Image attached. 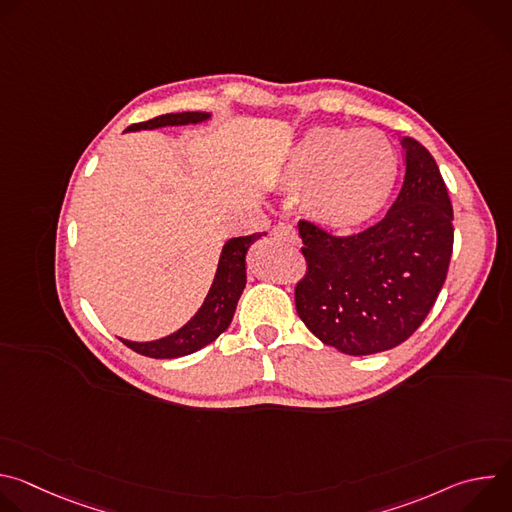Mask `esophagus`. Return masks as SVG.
Instances as JSON below:
<instances>
[{
    "instance_id": "1",
    "label": "esophagus",
    "mask_w": 512,
    "mask_h": 512,
    "mask_svg": "<svg viewBox=\"0 0 512 512\" xmlns=\"http://www.w3.org/2000/svg\"><path fill=\"white\" fill-rule=\"evenodd\" d=\"M273 235H275L277 239H283V241H289V243H300V235H298L296 227L285 225V223H279V225L273 229Z\"/></svg>"
}]
</instances>
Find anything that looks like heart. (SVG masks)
<instances>
[{"instance_id":"1","label":"heart","mask_w":512,"mask_h":512,"mask_svg":"<svg viewBox=\"0 0 512 512\" xmlns=\"http://www.w3.org/2000/svg\"><path fill=\"white\" fill-rule=\"evenodd\" d=\"M397 152L377 129L312 127L291 148L279 184L300 194L312 221L356 231L383 212L397 180Z\"/></svg>"}]
</instances>
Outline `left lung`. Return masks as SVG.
<instances>
[{"instance_id":"left-lung-1","label":"left lung","mask_w":512,"mask_h":512,"mask_svg":"<svg viewBox=\"0 0 512 512\" xmlns=\"http://www.w3.org/2000/svg\"><path fill=\"white\" fill-rule=\"evenodd\" d=\"M405 180L383 221L334 237L300 221L306 277L296 310L324 344L352 356L405 342L433 308L454 249V212L433 156L403 137Z\"/></svg>"}]
</instances>
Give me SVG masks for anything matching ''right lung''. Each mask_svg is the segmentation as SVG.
Masks as SVG:
<instances>
[{
    "label": "right lung",
    "instance_id": "add662e5",
    "mask_svg": "<svg viewBox=\"0 0 512 512\" xmlns=\"http://www.w3.org/2000/svg\"><path fill=\"white\" fill-rule=\"evenodd\" d=\"M206 119H210V113H202V111L168 113V115H160L150 121L129 125L125 131L158 129V127H166V125H190V123H202ZM263 235L255 233L249 237H235L225 243L221 259H218L214 281L208 289L202 306L180 330H176L174 334L164 336L160 340H152V342H131V340L121 338L123 344L143 356H150V358H178V356L192 354V352L204 348L206 344H210L212 340H216L229 328V324L235 316V310H237V302L245 289L247 251Z\"/></svg>",
    "mask_w": 512,
    "mask_h": 512
}]
</instances>
